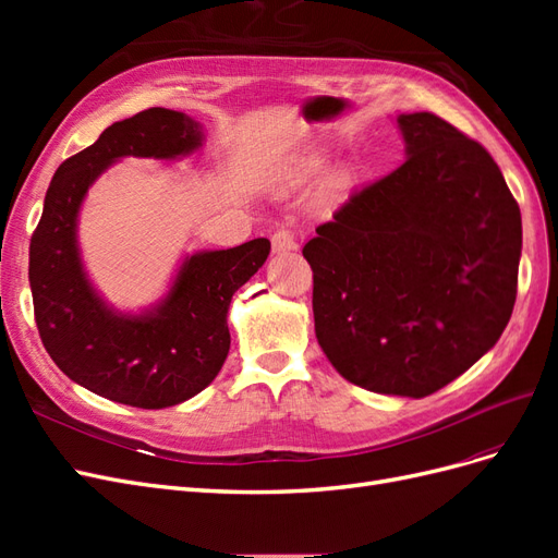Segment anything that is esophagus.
<instances>
[{"label": "esophagus", "mask_w": 558, "mask_h": 558, "mask_svg": "<svg viewBox=\"0 0 558 558\" xmlns=\"http://www.w3.org/2000/svg\"><path fill=\"white\" fill-rule=\"evenodd\" d=\"M293 248H298L295 234H293L291 230L279 228V230L272 234V251H275V253H289V251H293Z\"/></svg>", "instance_id": "34e87169"}]
</instances>
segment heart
<instances>
[{"label":"heart","mask_w":558,"mask_h":558,"mask_svg":"<svg viewBox=\"0 0 558 558\" xmlns=\"http://www.w3.org/2000/svg\"><path fill=\"white\" fill-rule=\"evenodd\" d=\"M324 162H326L324 154H318V150H307V154L298 156L289 167H286L281 179H283V183H289V185L302 183L305 179L314 177L320 170V167H324ZM347 181H349L347 170H332L326 177L324 189H320V193H324V197H335L337 193L344 189Z\"/></svg>","instance_id":"obj_1"}]
</instances>
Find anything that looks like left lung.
Masks as SVG:
<instances>
[{
	"label": "left lung",
	"instance_id": "left-lung-1",
	"mask_svg": "<svg viewBox=\"0 0 558 558\" xmlns=\"http://www.w3.org/2000/svg\"><path fill=\"white\" fill-rule=\"evenodd\" d=\"M404 160L302 248L314 330L367 391L424 398L492 349L517 300L521 214L486 148L435 113H400Z\"/></svg>",
	"mask_w": 558,
	"mask_h": 558
}]
</instances>
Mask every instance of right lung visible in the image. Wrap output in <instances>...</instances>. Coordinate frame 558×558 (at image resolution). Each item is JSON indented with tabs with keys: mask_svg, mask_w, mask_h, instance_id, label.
Instances as JSON below:
<instances>
[{
	"mask_svg": "<svg viewBox=\"0 0 558 558\" xmlns=\"http://www.w3.org/2000/svg\"><path fill=\"white\" fill-rule=\"evenodd\" d=\"M202 144L199 121L162 107L109 125L93 146L58 167L29 242V289L48 356L78 386L130 408H172L221 373L230 351V300L267 260L269 240L195 251L181 260L158 302L121 312L86 272L78 214L90 185L113 162L128 156L181 160Z\"/></svg>",
	"mask_w": 558,
	"mask_h": 558,
	"instance_id": "right-lung-1",
	"label": "right lung"
}]
</instances>
